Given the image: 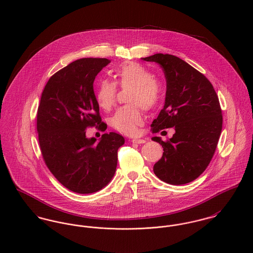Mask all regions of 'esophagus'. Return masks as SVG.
Segmentation results:
<instances>
[{
	"instance_id": "obj_1",
	"label": "esophagus",
	"mask_w": 253,
	"mask_h": 253,
	"mask_svg": "<svg viewBox=\"0 0 253 253\" xmlns=\"http://www.w3.org/2000/svg\"><path fill=\"white\" fill-rule=\"evenodd\" d=\"M146 142V140H144V139H132L131 140V143H133V144H143V143H145Z\"/></svg>"
}]
</instances>
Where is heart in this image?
Masks as SVG:
<instances>
[{"instance_id":"heart-1","label":"heart","mask_w":253,"mask_h":253,"mask_svg":"<svg viewBox=\"0 0 253 253\" xmlns=\"http://www.w3.org/2000/svg\"><path fill=\"white\" fill-rule=\"evenodd\" d=\"M115 82L100 80L95 90V99L100 108L108 111L116 102L119 85L122 88L132 87L127 105L118 109L111 117L110 124L118 131L133 135L142 126L144 118L141 107L145 110L156 108L163 96V87L154 74L137 62H126L118 66L114 71Z\"/></svg>"}]
</instances>
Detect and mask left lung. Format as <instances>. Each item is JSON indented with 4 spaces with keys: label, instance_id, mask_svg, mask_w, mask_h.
<instances>
[{
    "label": "left lung",
    "instance_id": "left-lung-1",
    "mask_svg": "<svg viewBox=\"0 0 253 253\" xmlns=\"http://www.w3.org/2000/svg\"><path fill=\"white\" fill-rule=\"evenodd\" d=\"M163 68L167 80L166 102L151 125L152 132L173 127L169 140L152 139L163 146L154 173L171 185L198 178L210 165L222 130L219 99L208 78L177 56L156 53L142 58Z\"/></svg>",
    "mask_w": 253,
    "mask_h": 253
}]
</instances>
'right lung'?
I'll use <instances>...</instances> for the list:
<instances>
[{"label":"right lung","instance_id":"add662e5","mask_svg":"<svg viewBox=\"0 0 253 253\" xmlns=\"http://www.w3.org/2000/svg\"><path fill=\"white\" fill-rule=\"evenodd\" d=\"M107 58H81L52 75L46 83L37 113V130L42 159L64 187L79 194L104 188L113 178L118 149L125 139L104 133L98 143L86 138L85 129L105 131L93 91L98 73Z\"/></svg>","mask_w":253,"mask_h":253}]
</instances>
